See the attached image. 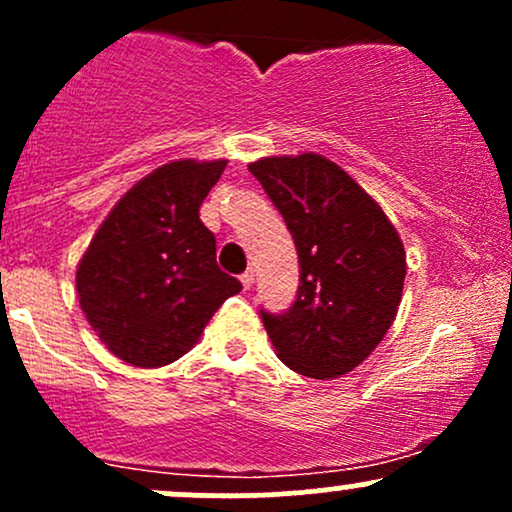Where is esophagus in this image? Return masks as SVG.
<instances>
[{
    "label": "esophagus",
    "instance_id": "34e87169",
    "mask_svg": "<svg viewBox=\"0 0 512 512\" xmlns=\"http://www.w3.org/2000/svg\"><path fill=\"white\" fill-rule=\"evenodd\" d=\"M240 284H243L245 291H250L252 284H255V272H252V269H248V272L240 276Z\"/></svg>",
    "mask_w": 512,
    "mask_h": 512
}]
</instances>
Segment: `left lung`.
<instances>
[{"mask_svg": "<svg viewBox=\"0 0 512 512\" xmlns=\"http://www.w3.org/2000/svg\"><path fill=\"white\" fill-rule=\"evenodd\" d=\"M248 170L284 216L301 264L286 313L262 310L276 356L315 380L370 356L395 322L407 252L380 204L320 154L269 156Z\"/></svg>", "mask_w": 512, "mask_h": 512, "instance_id": "1", "label": "left lung"}]
</instances>
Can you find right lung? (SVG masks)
Returning <instances> with one entry per match:
<instances>
[{
  "label": "right lung",
  "instance_id": "obj_1",
  "mask_svg": "<svg viewBox=\"0 0 512 512\" xmlns=\"http://www.w3.org/2000/svg\"><path fill=\"white\" fill-rule=\"evenodd\" d=\"M226 161L166 163L105 216L79 267L88 325L117 358L158 368L185 356L211 315L243 289L216 264V238L199 207Z\"/></svg>",
  "mask_w": 512,
  "mask_h": 512
}]
</instances>
